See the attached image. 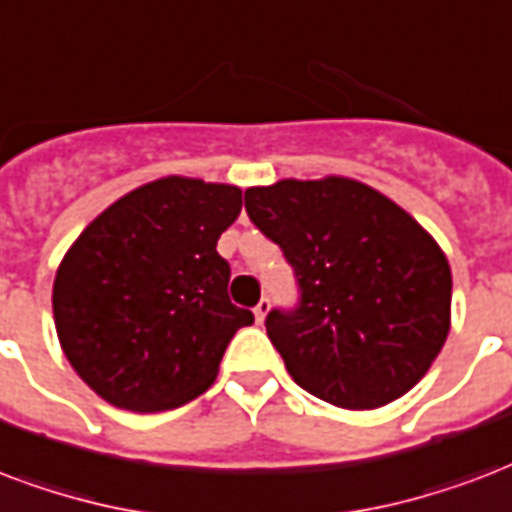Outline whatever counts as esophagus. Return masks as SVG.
I'll return each instance as SVG.
<instances>
[{"label": "esophagus", "instance_id": "esophagus-1", "mask_svg": "<svg viewBox=\"0 0 512 512\" xmlns=\"http://www.w3.org/2000/svg\"><path fill=\"white\" fill-rule=\"evenodd\" d=\"M267 313H270V297H264L259 302V305L253 307V315H256V324H261V321L267 318Z\"/></svg>", "mask_w": 512, "mask_h": 512}]
</instances>
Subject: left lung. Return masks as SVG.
Segmentation results:
<instances>
[{
	"label": "left lung",
	"instance_id": "1",
	"mask_svg": "<svg viewBox=\"0 0 512 512\" xmlns=\"http://www.w3.org/2000/svg\"><path fill=\"white\" fill-rule=\"evenodd\" d=\"M245 210L297 278V307L264 324L299 386L370 410L424 378L451 329V267L413 215L348 178L248 188Z\"/></svg>",
	"mask_w": 512,
	"mask_h": 512
}]
</instances>
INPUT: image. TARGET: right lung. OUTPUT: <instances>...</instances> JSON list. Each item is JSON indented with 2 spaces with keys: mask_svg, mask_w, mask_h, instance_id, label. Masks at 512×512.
<instances>
[{
  "mask_svg": "<svg viewBox=\"0 0 512 512\" xmlns=\"http://www.w3.org/2000/svg\"><path fill=\"white\" fill-rule=\"evenodd\" d=\"M242 191L194 178L134 188L96 215L53 280L59 343L110 405L172 410L218 375L234 332L253 313L229 299V261L215 251Z\"/></svg>",
  "mask_w": 512,
  "mask_h": 512,
  "instance_id": "add662e5",
  "label": "right lung"
}]
</instances>
